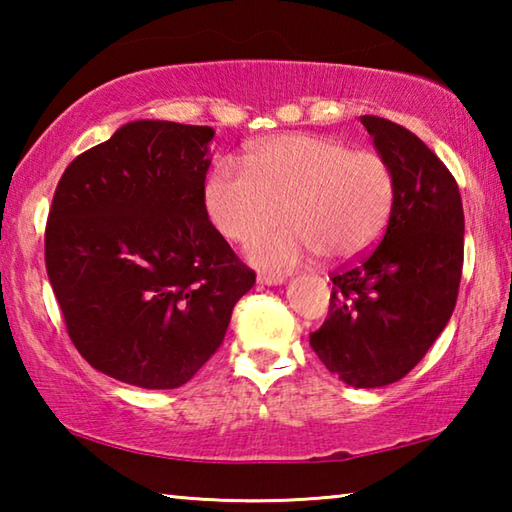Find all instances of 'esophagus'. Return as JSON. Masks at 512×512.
Returning a JSON list of instances; mask_svg holds the SVG:
<instances>
[{
    "instance_id": "34e87169",
    "label": "esophagus",
    "mask_w": 512,
    "mask_h": 512,
    "mask_svg": "<svg viewBox=\"0 0 512 512\" xmlns=\"http://www.w3.org/2000/svg\"><path fill=\"white\" fill-rule=\"evenodd\" d=\"M284 282V275H271V273H259L257 275V284H268V287H277V284Z\"/></svg>"
}]
</instances>
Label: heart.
Wrapping results in <instances>:
<instances>
[{"instance_id": "b5f03b06", "label": "heart", "mask_w": 512, "mask_h": 512, "mask_svg": "<svg viewBox=\"0 0 512 512\" xmlns=\"http://www.w3.org/2000/svg\"><path fill=\"white\" fill-rule=\"evenodd\" d=\"M248 167L221 160L205 185V207L225 239L246 244L266 271H289L318 253L350 262L377 244L395 207L397 180L384 155L318 135H284L248 153Z\"/></svg>"}]
</instances>
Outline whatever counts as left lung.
Listing matches in <instances>:
<instances>
[{"instance_id": "obj_1", "label": "left lung", "mask_w": 512, "mask_h": 512, "mask_svg": "<svg viewBox=\"0 0 512 512\" xmlns=\"http://www.w3.org/2000/svg\"><path fill=\"white\" fill-rule=\"evenodd\" d=\"M361 124L395 171V207L375 250L329 277L309 345L345 384L377 388L409 375L452 318L465 216L454 176L418 135L372 115Z\"/></svg>"}]
</instances>
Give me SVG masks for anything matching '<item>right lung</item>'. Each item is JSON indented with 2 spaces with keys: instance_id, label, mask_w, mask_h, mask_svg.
I'll use <instances>...</instances> for the list:
<instances>
[{
  "instance_id": "add662e5",
  "label": "right lung",
  "mask_w": 512,
  "mask_h": 512,
  "mask_svg": "<svg viewBox=\"0 0 512 512\" xmlns=\"http://www.w3.org/2000/svg\"><path fill=\"white\" fill-rule=\"evenodd\" d=\"M210 126L140 119L69 162L45 262L81 357L124 384H187L219 350L255 273L205 207Z\"/></svg>"
}]
</instances>
